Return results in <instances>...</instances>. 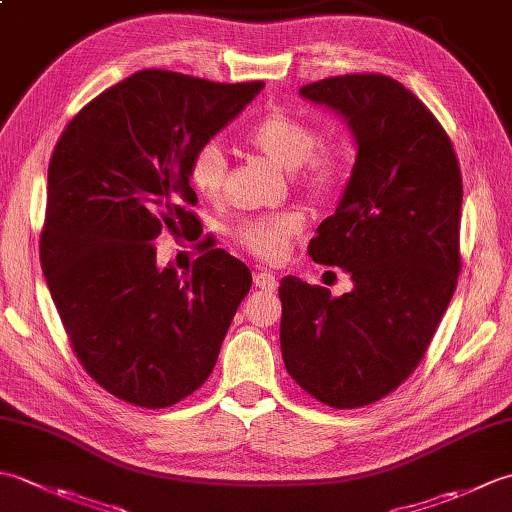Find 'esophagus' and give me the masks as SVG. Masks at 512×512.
<instances>
[{"label":"esophagus","mask_w":512,"mask_h":512,"mask_svg":"<svg viewBox=\"0 0 512 512\" xmlns=\"http://www.w3.org/2000/svg\"><path fill=\"white\" fill-rule=\"evenodd\" d=\"M253 281L255 286L264 292H273L277 288V277L273 273H268V270H259V273H255Z\"/></svg>","instance_id":"obj_1"}]
</instances>
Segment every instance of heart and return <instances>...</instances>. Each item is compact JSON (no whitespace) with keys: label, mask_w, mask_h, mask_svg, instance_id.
<instances>
[{"label":"heart","mask_w":512,"mask_h":512,"mask_svg":"<svg viewBox=\"0 0 512 512\" xmlns=\"http://www.w3.org/2000/svg\"><path fill=\"white\" fill-rule=\"evenodd\" d=\"M248 147L273 160L281 169L295 171V182L310 198H330L341 189L350 167V149L345 143H317V129L286 112H268L248 129ZM228 176V160L215 143L193 151L189 160V182L204 200H220ZM306 215L286 209L262 217H248L235 228V239L246 253L262 262H279L290 250Z\"/></svg>","instance_id":"heart-1"}]
</instances>
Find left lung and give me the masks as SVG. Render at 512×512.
Listing matches in <instances>:
<instances>
[{
    "label": "left lung",
    "instance_id": "obj_1",
    "mask_svg": "<svg viewBox=\"0 0 512 512\" xmlns=\"http://www.w3.org/2000/svg\"><path fill=\"white\" fill-rule=\"evenodd\" d=\"M299 94L339 112L358 147L339 206L308 246L354 288L332 297L281 279V354L312 398L356 409L405 383L449 306L460 275L462 173L438 118L391 76H330Z\"/></svg>",
    "mask_w": 512,
    "mask_h": 512
}]
</instances>
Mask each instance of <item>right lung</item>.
Returning a JSON list of instances; mask_svg holds the SVG:
<instances>
[{"instance_id": "1", "label": "right lung", "mask_w": 512, "mask_h": 512, "mask_svg": "<svg viewBox=\"0 0 512 512\" xmlns=\"http://www.w3.org/2000/svg\"><path fill=\"white\" fill-rule=\"evenodd\" d=\"M262 88L140 70L85 105L52 151L43 275L79 363L129 405L171 407L204 385L248 295L246 264L206 239L187 277L158 268L151 242L200 237L189 160Z\"/></svg>"}]
</instances>
